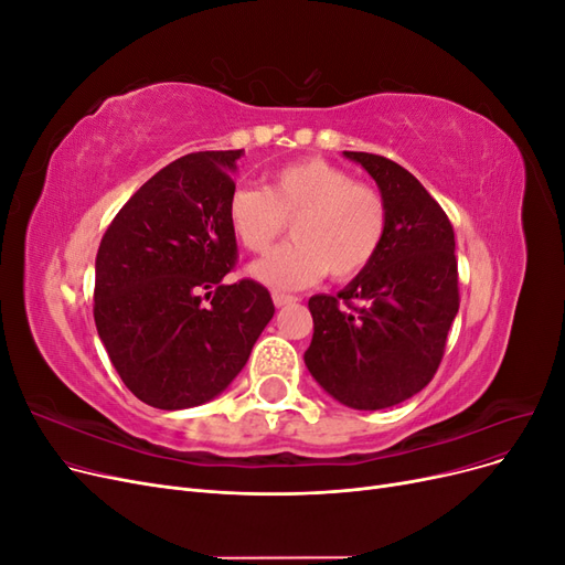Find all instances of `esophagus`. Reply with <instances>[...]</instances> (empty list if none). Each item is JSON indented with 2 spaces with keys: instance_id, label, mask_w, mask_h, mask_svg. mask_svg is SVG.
<instances>
[{
  "instance_id": "esophagus-1",
  "label": "esophagus",
  "mask_w": 565,
  "mask_h": 565,
  "mask_svg": "<svg viewBox=\"0 0 565 565\" xmlns=\"http://www.w3.org/2000/svg\"><path fill=\"white\" fill-rule=\"evenodd\" d=\"M297 301V297H292V295H282V292H273V303L278 306V309H282V306H289V303H295Z\"/></svg>"
}]
</instances>
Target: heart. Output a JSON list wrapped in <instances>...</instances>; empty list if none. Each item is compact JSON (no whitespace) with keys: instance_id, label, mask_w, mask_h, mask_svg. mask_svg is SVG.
I'll return each mask as SVG.
<instances>
[{"instance_id":"1","label":"heart","mask_w":565,"mask_h":565,"mask_svg":"<svg viewBox=\"0 0 565 565\" xmlns=\"http://www.w3.org/2000/svg\"><path fill=\"white\" fill-rule=\"evenodd\" d=\"M228 226L245 249L266 254L292 221L295 241L252 266V276L276 289L320 280H349L374 262L388 226L382 193L358 183L322 158L292 160L266 177V185H237L228 198Z\"/></svg>"}]
</instances>
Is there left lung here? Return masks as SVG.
<instances>
[{"mask_svg":"<svg viewBox=\"0 0 565 565\" xmlns=\"http://www.w3.org/2000/svg\"><path fill=\"white\" fill-rule=\"evenodd\" d=\"M377 181L388 210L374 262L337 297L309 299L306 367L332 398L384 409L415 396L446 353L459 309L455 231L429 191L393 160L344 150Z\"/></svg>","mask_w":565,"mask_h":565,"instance_id":"obj_1","label":"left lung"}]
</instances>
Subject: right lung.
Here are the masks:
<instances>
[{
	"instance_id": "add662e5",
	"label": "right lung",
	"mask_w": 565,
	"mask_h": 565,
	"mask_svg": "<svg viewBox=\"0 0 565 565\" xmlns=\"http://www.w3.org/2000/svg\"><path fill=\"white\" fill-rule=\"evenodd\" d=\"M243 150L167 164L115 214L96 254L94 320L119 380L160 407H195L241 372L276 306L243 278L226 285L237 243L231 172Z\"/></svg>"
}]
</instances>
